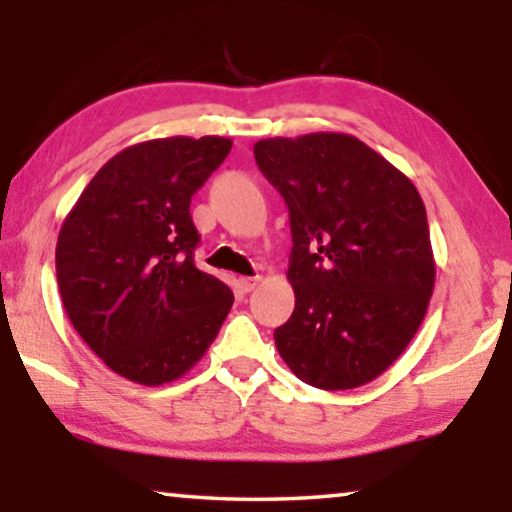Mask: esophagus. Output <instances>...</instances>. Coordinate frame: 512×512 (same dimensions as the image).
Masks as SVG:
<instances>
[{
	"mask_svg": "<svg viewBox=\"0 0 512 512\" xmlns=\"http://www.w3.org/2000/svg\"><path fill=\"white\" fill-rule=\"evenodd\" d=\"M258 282H261V277H240V289L244 293H249V291L256 289Z\"/></svg>",
	"mask_w": 512,
	"mask_h": 512,
	"instance_id": "34e87169",
	"label": "esophagus"
}]
</instances>
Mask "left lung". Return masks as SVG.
Masks as SVG:
<instances>
[{"instance_id": "8db88e82", "label": "left lung", "mask_w": 512, "mask_h": 512, "mask_svg": "<svg viewBox=\"0 0 512 512\" xmlns=\"http://www.w3.org/2000/svg\"><path fill=\"white\" fill-rule=\"evenodd\" d=\"M254 156L291 219L296 307L275 328L279 356L317 389L373 382L415 338L436 284L422 195L345 132L261 139Z\"/></svg>"}]
</instances>
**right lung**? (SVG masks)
I'll use <instances>...</instances> for the list:
<instances>
[{
	"instance_id": "right-lung-1",
	"label": "right lung",
	"mask_w": 512,
	"mask_h": 512,
	"mask_svg": "<svg viewBox=\"0 0 512 512\" xmlns=\"http://www.w3.org/2000/svg\"><path fill=\"white\" fill-rule=\"evenodd\" d=\"M228 137L132 144L100 167L62 221L55 270L83 342L125 380L160 387L212 345L233 291L195 268L191 198L230 153Z\"/></svg>"
}]
</instances>
